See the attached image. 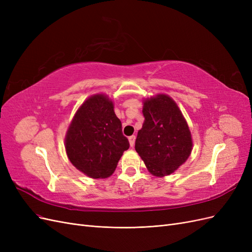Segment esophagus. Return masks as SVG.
Instances as JSON below:
<instances>
[{
	"label": "esophagus",
	"instance_id": "esophagus-1",
	"mask_svg": "<svg viewBox=\"0 0 252 252\" xmlns=\"http://www.w3.org/2000/svg\"><path fill=\"white\" fill-rule=\"evenodd\" d=\"M128 140H129V144H130V146L133 147V146H134V142H135V135L129 136Z\"/></svg>",
	"mask_w": 252,
	"mask_h": 252
}]
</instances>
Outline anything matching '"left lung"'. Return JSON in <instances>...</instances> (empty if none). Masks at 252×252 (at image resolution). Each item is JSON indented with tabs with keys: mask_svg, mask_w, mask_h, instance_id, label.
Listing matches in <instances>:
<instances>
[{
	"mask_svg": "<svg viewBox=\"0 0 252 252\" xmlns=\"http://www.w3.org/2000/svg\"><path fill=\"white\" fill-rule=\"evenodd\" d=\"M145 118L135 140V150L156 177L171 174L192 149L191 133L177 104L166 94L144 102Z\"/></svg>",
	"mask_w": 252,
	"mask_h": 252,
	"instance_id": "1",
	"label": "left lung"
}]
</instances>
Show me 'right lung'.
I'll use <instances>...</instances> for the list:
<instances>
[{
    "label": "right lung",
    "mask_w": 252,
    "mask_h": 252,
    "mask_svg": "<svg viewBox=\"0 0 252 252\" xmlns=\"http://www.w3.org/2000/svg\"><path fill=\"white\" fill-rule=\"evenodd\" d=\"M65 143L72 165L94 179L111 175L129 148L113 104L104 94H95L83 103L68 128Z\"/></svg>",
    "instance_id": "add662e5"
}]
</instances>
